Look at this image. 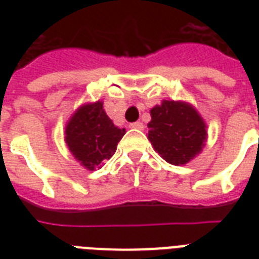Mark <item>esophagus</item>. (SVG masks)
<instances>
[{"instance_id":"1","label":"esophagus","mask_w":259,"mask_h":259,"mask_svg":"<svg viewBox=\"0 0 259 259\" xmlns=\"http://www.w3.org/2000/svg\"><path fill=\"white\" fill-rule=\"evenodd\" d=\"M129 126L132 127V129H137V130L144 129V123H142V122H133V123H130Z\"/></svg>"}]
</instances>
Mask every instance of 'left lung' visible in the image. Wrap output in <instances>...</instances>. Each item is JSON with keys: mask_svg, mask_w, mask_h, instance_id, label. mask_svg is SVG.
I'll list each match as a JSON object with an SVG mask.
<instances>
[{"mask_svg": "<svg viewBox=\"0 0 259 259\" xmlns=\"http://www.w3.org/2000/svg\"><path fill=\"white\" fill-rule=\"evenodd\" d=\"M148 138L154 150L172 165H184L200 153L207 126L187 102L162 101L150 110Z\"/></svg>", "mask_w": 259, "mask_h": 259, "instance_id": "left-lung-1", "label": "left lung"}]
</instances>
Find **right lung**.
I'll return each instance as SVG.
<instances>
[{
  "instance_id": "right-lung-1",
  "label": "right lung",
  "mask_w": 259,
  "mask_h": 259,
  "mask_svg": "<svg viewBox=\"0 0 259 259\" xmlns=\"http://www.w3.org/2000/svg\"><path fill=\"white\" fill-rule=\"evenodd\" d=\"M125 134L107 117L103 102L80 106L66 126V142L74 157L89 170L99 169L109 160Z\"/></svg>"
}]
</instances>
